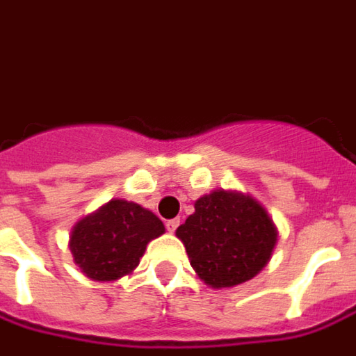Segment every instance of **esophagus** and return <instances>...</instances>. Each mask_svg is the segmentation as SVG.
Masks as SVG:
<instances>
[{
  "label": "esophagus",
  "mask_w": 356,
  "mask_h": 356,
  "mask_svg": "<svg viewBox=\"0 0 356 356\" xmlns=\"http://www.w3.org/2000/svg\"><path fill=\"white\" fill-rule=\"evenodd\" d=\"M178 227H180V219L166 220V230H168V232H174V230L178 229Z\"/></svg>",
  "instance_id": "34e87169"
}]
</instances>
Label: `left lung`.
I'll return each mask as SVG.
<instances>
[{
  "label": "left lung",
  "mask_w": 356,
  "mask_h": 356,
  "mask_svg": "<svg viewBox=\"0 0 356 356\" xmlns=\"http://www.w3.org/2000/svg\"><path fill=\"white\" fill-rule=\"evenodd\" d=\"M176 236L195 273L220 289L240 285L266 267L277 229L250 195L217 190L195 202V213L178 227Z\"/></svg>",
  "instance_id": "obj_1"
}]
</instances>
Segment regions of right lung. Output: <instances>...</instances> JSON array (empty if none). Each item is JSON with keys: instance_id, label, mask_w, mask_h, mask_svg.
Returning a JSON list of instances; mask_svg holds the SVG:
<instances>
[{"instance_id": "1", "label": "right lung", "mask_w": 356, "mask_h": 356, "mask_svg": "<svg viewBox=\"0 0 356 356\" xmlns=\"http://www.w3.org/2000/svg\"><path fill=\"white\" fill-rule=\"evenodd\" d=\"M164 232L163 220L141 205L112 200L75 225L70 248L75 264L95 281H112L139 264L147 244Z\"/></svg>"}]
</instances>
